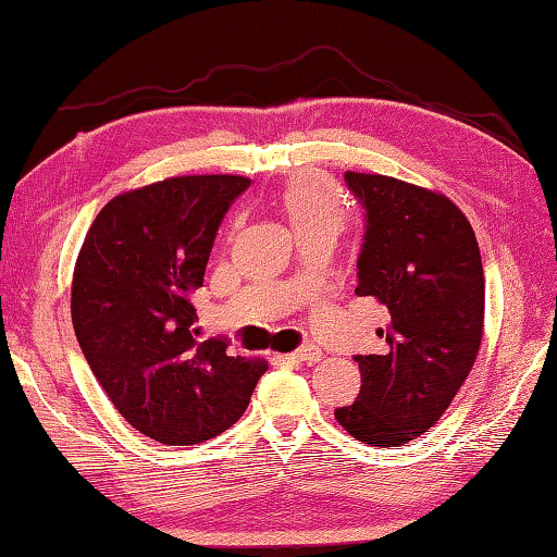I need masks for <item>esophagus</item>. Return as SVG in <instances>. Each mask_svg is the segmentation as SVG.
Here are the masks:
<instances>
[{"mask_svg": "<svg viewBox=\"0 0 557 557\" xmlns=\"http://www.w3.org/2000/svg\"><path fill=\"white\" fill-rule=\"evenodd\" d=\"M292 359H297V361H304V363H318L323 359V351L318 349V347H313V345H306V347H301V349H297L292 354Z\"/></svg>", "mask_w": 557, "mask_h": 557, "instance_id": "obj_1", "label": "esophagus"}]
</instances>
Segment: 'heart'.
<instances>
[{
	"label": "heart",
	"mask_w": 557,
	"mask_h": 557,
	"mask_svg": "<svg viewBox=\"0 0 557 557\" xmlns=\"http://www.w3.org/2000/svg\"><path fill=\"white\" fill-rule=\"evenodd\" d=\"M282 210L287 212L299 239L313 234H337L345 224V200L321 176H297L280 194Z\"/></svg>",
	"instance_id": "1"
}]
</instances>
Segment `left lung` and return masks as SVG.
<instances>
[{"label": "left lung", "mask_w": 557, "mask_h": 557, "mask_svg": "<svg viewBox=\"0 0 557 557\" xmlns=\"http://www.w3.org/2000/svg\"><path fill=\"white\" fill-rule=\"evenodd\" d=\"M366 208L359 297L387 311L383 349L359 354L361 389L337 423L373 447H399L443 417L474 366L486 282L471 230L453 200L395 176L347 172Z\"/></svg>", "instance_id": "left-lung-1"}]
</instances>
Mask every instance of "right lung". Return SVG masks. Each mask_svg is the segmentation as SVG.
<instances>
[{"label":"right lung","instance_id":"right-lung-1","mask_svg":"<svg viewBox=\"0 0 557 557\" xmlns=\"http://www.w3.org/2000/svg\"><path fill=\"white\" fill-rule=\"evenodd\" d=\"M251 180L172 176L114 196L92 220L71 285V321L92 375L136 431L196 445L242 419L263 359L198 339L191 294L212 242Z\"/></svg>","mask_w":557,"mask_h":557}]
</instances>
